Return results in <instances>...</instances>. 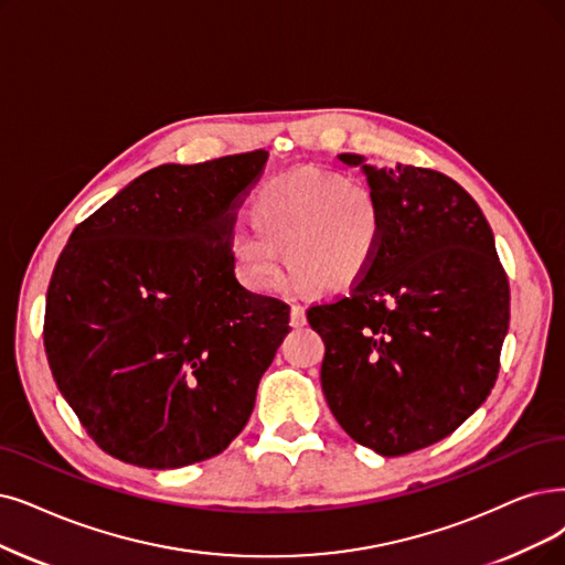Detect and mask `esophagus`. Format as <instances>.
<instances>
[{"label":"esophagus","mask_w":565,"mask_h":565,"mask_svg":"<svg viewBox=\"0 0 565 565\" xmlns=\"http://www.w3.org/2000/svg\"><path fill=\"white\" fill-rule=\"evenodd\" d=\"M289 324L295 329H301L308 324V318H306V308L301 306H291V312H289Z\"/></svg>","instance_id":"esophagus-1"}]
</instances>
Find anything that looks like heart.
Segmentation results:
<instances>
[{
    "mask_svg": "<svg viewBox=\"0 0 565 565\" xmlns=\"http://www.w3.org/2000/svg\"><path fill=\"white\" fill-rule=\"evenodd\" d=\"M250 215L255 227L238 224L230 245L236 274L257 291L280 287L285 257L312 289H350L366 278L385 238L375 194L348 175L322 169H297L268 180L255 192Z\"/></svg>",
    "mask_w": 565,
    "mask_h": 565,
    "instance_id": "1",
    "label": "heart"
}]
</instances>
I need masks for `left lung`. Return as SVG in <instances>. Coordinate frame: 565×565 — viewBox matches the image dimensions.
Listing matches in <instances>:
<instances>
[{
  "label": "left lung",
  "instance_id": "obj_1",
  "mask_svg": "<svg viewBox=\"0 0 565 565\" xmlns=\"http://www.w3.org/2000/svg\"><path fill=\"white\" fill-rule=\"evenodd\" d=\"M366 175L385 238L348 297L308 310L322 335V392L359 445L401 457L434 445L487 401L510 324V285L493 232L457 180L419 167Z\"/></svg>",
  "mask_w": 565,
  "mask_h": 565
}]
</instances>
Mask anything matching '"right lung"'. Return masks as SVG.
<instances>
[{"instance_id": "1", "label": "right lung", "mask_w": 565, "mask_h": 565, "mask_svg": "<svg viewBox=\"0 0 565 565\" xmlns=\"http://www.w3.org/2000/svg\"><path fill=\"white\" fill-rule=\"evenodd\" d=\"M266 150L162 164L81 222L46 297L49 364L93 440L125 463L180 468L243 431L289 306L234 270L236 206Z\"/></svg>"}]
</instances>
